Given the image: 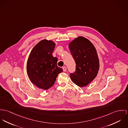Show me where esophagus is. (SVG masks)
Returning <instances> with one entry per match:
<instances>
[{
    "instance_id": "1",
    "label": "esophagus",
    "mask_w": 128,
    "mask_h": 128,
    "mask_svg": "<svg viewBox=\"0 0 128 128\" xmlns=\"http://www.w3.org/2000/svg\"><path fill=\"white\" fill-rule=\"evenodd\" d=\"M62 69H63V71L64 72H66V70H67V68L66 67H63V68H62Z\"/></svg>"
}]
</instances>
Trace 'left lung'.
Instances as JSON below:
<instances>
[{"label": "left lung", "mask_w": 128, "mask_h": 128, "mask_svg": "<svg viewBox=\"0 0 128 128\" xmlns=\"http://www.w3.org/2000/svg\"><path fill=\"white\" fill-rule=\"evenodd\" d=\"M69 47L76 64L75 72L70 74L71 80L80 87L86 86L96 78L99 70L96 50L92 43L82 36L72 41Z\"/></svg>", "instance_id": "1"}]
</instances>
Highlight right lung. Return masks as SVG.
I'll use <instances>...</instances> for the list:
<instances>
[{
    "mask_svg": "<svg viewBox=\"0 0 128 128\" xmlns=\"http://www.w3.org/2000/svg\"><path fill=\"white\" fill-rule=\"evenodd\" d=\"M56 44L46 39L37 44L29 56L26 70L31 82L37 87L47 90L52 87L63 69L57 65V57L52 56Z\"/></svg>",
    "mask_w": 128,
    "mask_h": 128,
    "instance_id": "1",
    "label": "right lung"
}]
</instances>
